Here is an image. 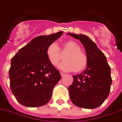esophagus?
<instances>
[{
  "instance_id": "esophagus-1",
  "label": "esophagus",
  "mask_w": 122,
  "mask_h": 122,
  "mask_svg": "<svg viewBox=\"0 0 122 122\" xmlns=\"http://www.w3.org/2000/svg\"><path fill=\"white\" fill-rule=\"evenodd\" d=\"M60 75H61V76H64L66 74H65L64 73H63V72H60Z\"/></svg>"
}]
</instances>
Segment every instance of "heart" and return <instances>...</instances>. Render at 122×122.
Masks as SVG:
<instances>
[{
    "label": "heart",
    "mask_w": 122,
    "mask_h": 122,
    "mask_svg": "<svg viewBox=\"0 0 122 122\" xmlns=\"http://www.w3.org/2000/svg\"><path fill=\"white\" fill-rule=\"evenodd\" d=\"M81 47L74 40H66L61 47H58L55 43H52L46 49L48 60L53 66H57L62 60L61 54L66 53L64 56V62L59 66L64 71H72L79 73L84 70L88 64V58L82 51Z\"/></svg>",
    "instance_id": "1"
}]
</instances>
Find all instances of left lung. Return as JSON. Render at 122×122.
Listing matches in <instances>:
<instances>
[{"mask_svg":"<svg viewBox=\"0 0 122 122\" xmlns=\"http://www.w3.org/2000/svg\"><path fill=\"white\" fill-rule=\"evenodd\" d=\"M67 35L80 41L88 58L86 69L73 76V84L68 87L70 99L80 107H98L107 99L112 84L111 67L106 56L87 36L71 33Z\"/></svg>","mask_w":122,"mask_h":122,"instance_id":"1","label":"left lung"}]
</instances>
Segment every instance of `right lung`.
<instances>
[{
    "label": "right lung",
    "mask_w": 122,
    "mask_h": 122,
    "mask_svg": "<svg viewBox=\"0 0 122 122\" xmlns=\"http://www.w3.org/2000/svg\"><path fill=\"white\" fill-rule=\"evenodd\" d=\"M62 33L60 31L35 37L11 58L10 87L22 106L36 107L51 100L53 89L61 75L48 60L46 49Z\"/></svg>",
    "instance_id": "right-lung-1"
}]
</instances>
